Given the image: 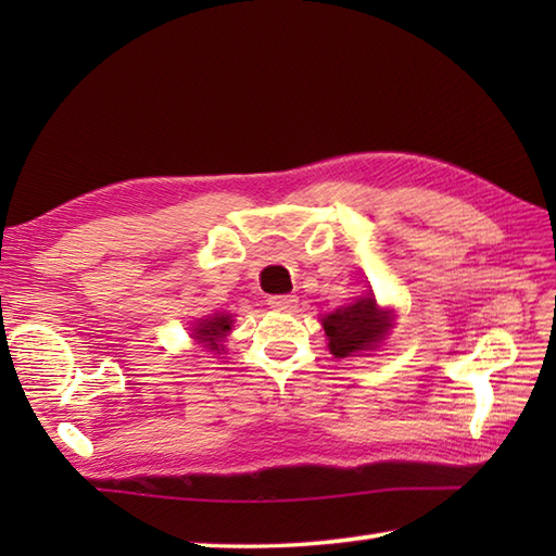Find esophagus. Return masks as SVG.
Instances as JSON below:
<instances>
[{
    "mask_svg": "<svg viewBox=\"0 0 556 556\" xmlns=\"http://www.w3.org/2000/svg\"><path fill=\"white\" fill-rule=\"evenodd\" d=\"M267 305L277 313H291L299 305V299L296 296H269Z\"/></svg>",
    "mask_w": 556,
    "mask_h": 556,
    "instance_id": "1",
    "label": "esophagus"
}]
</instances>
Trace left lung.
Returning <instances> with one entry per match:
<instances>
[{"label":"left lung","mask_w":556,"mask_h":556,"mask_svg":"<svg viewBox=\"0 0 556 556\" xmlns=\"http://www.w3.org/2000/svg\"><path fill=\"white\" fill-rule=\"evenodd\" d=\"M392 311L380 308L372 293L341 305L334 313L323 317L329 351L334 358L361 356L377 349L392 329Z\"/></svg>","instance_id":"left-lung-1"}]
</instances>
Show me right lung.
I'll return each instance as SVG.
<instances>
[{
  "label": "right lung",
  "mask_w": 556,
  "mask_h": 556,
  "mask_svg": "<svg viewBox=\"0 0 556 556\" xmlns=\"http://www.w3.org/2000/svg\"><path fill=\"white\" fill-rule=\"evenodd\" d=\"M231 315H212L207 317V320H200L193 329V339L198 341V344H203L205 349L210 351H222V341L224 337H227L231 332Z\"/></svg>",
  "instance_id": "obj_1"
}]
</instances>
